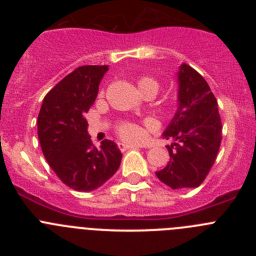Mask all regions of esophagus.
Masks as SVG:
<instances>
[{
    "label": "esophagus",
    "instance_id": "1",
    "mask_svg": "<svg viewBox=\"0 0 256 256\" xmlns=\"http://www.w3.org/2000/svg\"><path fill=\"white\" fill-rule=\"evenodd\" d=\"M119 148H120L122 151H126V150H130V148H136V146H133V144H119Z\"/></svg>",
    "mask_w": 256,
    "mask_h": 256
}]
</instances>
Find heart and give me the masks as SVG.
<instances>
[{"label":"heart","mask_w":256,"mask_h":256,"mask_svg":"<svg viewBox=\"0 0 256 256\" xmlns=\"http://www.w3.org/2000/svg\"><path fill=\"white\" fill-rule=\"evenodd\" d=\"M137 86H138L140 91L142 94L148 91H152L156 94L159 90V83L150 76H140L137 79ZM116 132L123 141L130 142V144H137V142L142 141L144 136V130L138 124L133 123V122H120L116 126Z\"/></svg>","instance_id":"b5f03b06"}]
</instances>
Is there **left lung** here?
Instances as JSON below:
<instances>
[{"label":"left lung","instance_id":"obj_1","mask_svg":"<svg viewBox=\"0 0 256 256\" xmlns=\"http://www.w3.org/2000/svg\"><path fill=\"white\" fill-rule=\"evenodd\" d=\"M178 108L162 137L170 160L156 177L173 190L198 187L209 174L222 142L218 102L209 84L194 68L178 72Z\"/></svg>","mask_w":256,"mask_h":256}]
</instances>
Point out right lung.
<instances>
[{
	"label": "right lung",
	"instance_id": "right-lung-1",
	"mask_svg": "<svg viewBox=\"0 0 256 256\" xmlns=\"http://www.w3.org/2000/svg\"><path fill=\"white\" fill-rule=\"evenodd\" d=\"M108 69V65L76 68L44 96L38 114L42 152L61 182L76 191L101 187L122 162L120 150L110 140L94 146L84 119Z\"/></svg>",
	"mask_w": 256,
	"mask_h": 256
}]
</instances>
